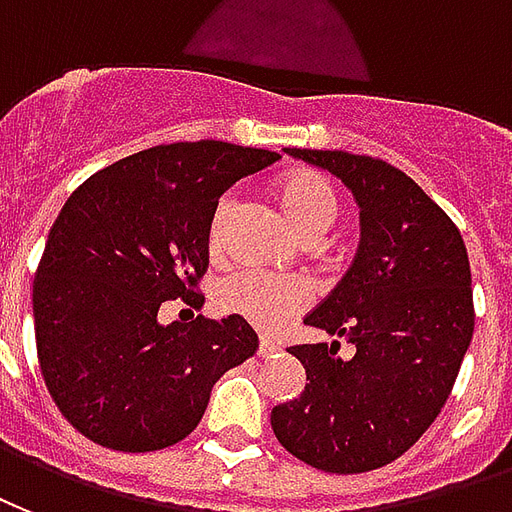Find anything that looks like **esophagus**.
<instances>
[{
    "mask_svg": "<svg viewBox=\"0 0 512 512\" xmlns=\"http://www.w3.org/2000/svg\"><path fill=\"white\" fill-rule=\"evenodd\" d=\"M281 346L272 341V338H267V335H261L259 338V357H272V354L278 352Z\"/></svg>",
    "mask_w": 512,
    "mask_h": 512,
    "instance_id": "esophagus-1",
    "label": "esophagus"
}]
</instances>
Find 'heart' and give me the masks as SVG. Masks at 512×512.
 <instances>
[{
	"mask_svg": "<svg viewBox=\"0 0 512 512\" xmlns=\"http://www.w3.org/2000/svg\"><path fill=\"white\" fill-rule=\"evenodd\" d=\"M275 196L286 218L300 234L302 240H316L319 234L330 229V223L338 215V199L330 182L316 171L300 169L278 179ZM234 196H220L218 207L210 220V251L218 253L223 245V226L229 218ZM311 289L302 278L294 275H270L259 270H237L229 272L215 289V302L223 313L242 316L259 330H278L292 316L308 305Z\"/></svg>",
	"mask_w": 512,
	"mask_h": 512,
	"instance_id": "obj_1",
	"label": "heart"
}]
</instances>
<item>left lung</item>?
Segmentation results:
<instances>
[{
  "label": "left lung",
  "mask_w": 512,
  "mask_h": 512,
  "mask_svg": "<svg viewBox=\"0 0 512 512\" xmlns=\"http://www.w3.org/2000/svg\"><path fill=\"white\" fill-rule=\"evenodd\" d=\"M286 152L341 177L363 237L352 267L305 316L335 341L289 349L308 384L272 409V431L305 464L360 475L404 455L450 398L475 333L469 256L447 212L387 160ZM341 340L354 358L337 357Z\"/></svg>",
  "instance_id": "1"
}]
</instances>
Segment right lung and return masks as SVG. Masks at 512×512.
<instances>
[{
  "label": "right lung",
  "mask_w": 512,
  "mask_h": 512,
  "mask_svg": "<svg viewBox=\"0 0 512 512\" xmlns=\"http://www.w3.org/2000/svg\"><path fill=\"white\" fill-rule=\"evenodd\" d=\"M281 158L226 141L141 149L81 182L48 231L32 286L40 374L67 423L108 450L149 453L199 425L212 384L259 349L242 316L160 324L204 305L220 193Z\"/></svg>",
  "instance_id": "add662e5"
}]
</instances>
